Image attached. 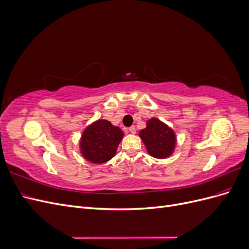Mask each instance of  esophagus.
Returning <instances> with one entry per match:
<instances>
[{"instance_id":"esophagus-1","label":"esophagus","mask_w":249,"mask_h":249,"mask_svg":"<svg viewBox=\"0 0 249 249\" xmlns=\"http://www.w3.org/2000/svg\"><path fill=\"white\" fill-rule=\"evenodd\" d=\"M129 131H130L132 134H135V133H136V127H135L134 125H132V126L129 127Z\"/></svg>"}]
</instances>
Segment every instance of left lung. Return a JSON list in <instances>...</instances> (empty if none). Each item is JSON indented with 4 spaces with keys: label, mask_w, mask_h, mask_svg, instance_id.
I'll return each mask as SVG.
<instances>
[{
    "label": "left lung",
    "mask_w": 249,
    "mask_h": 249,
    "mask_svg": "<svg viewBox=\"0 0 249 249\" xmlns=\"http://www.w3.org/2000/svg\"><path fill=\"white\" fill-rule=\"evenodd\" d=\"M139 136L144 143L147 153L157 159H166L175 152L176 133L160 119H148L146 127L139 132Z\"/></svg>",
    "instance_id": "8db88e82"
}]
</instances>
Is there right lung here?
Listing matches in <instances>:
<instances>
[{
	"label": "right lung",
	"instance_id": "1",
	"mask_svg": "<svg viewBox=\"0 0 249 249\" xmlns=\"http://www.w3.org/2000/svg\"><path fill=\"white\" fill-rule=\"evenodd\" d=\"M124 132L106 119H99L89 124L80 139L82 156L93 164H103L111 160L124 138Z\"/></svg>",
	"mask_w": 249,
	"mask_h": 249
}]
</instances>
